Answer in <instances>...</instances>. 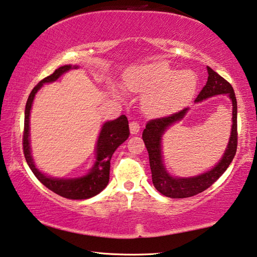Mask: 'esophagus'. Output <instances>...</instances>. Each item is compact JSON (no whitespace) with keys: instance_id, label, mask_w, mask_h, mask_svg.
Wrapping results in <instances>:
<instances>
[{"instance_id":"34e87169","label":"esophagus","mask_w":257,"mask_h":257,"mask_svg":"<svg viewBox=\"0 0 257 257\" xmlns=\"http://www.w3.org/2000/svg\"><path fill=\"white\" fill-rule=\"evenodd\" d=\"M130 131H131L132 134L139 133V131H140V124H139L136 120L130 121Z\"/></svg>"}]
</instances>
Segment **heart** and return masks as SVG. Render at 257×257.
<instances>
[{
  "label": "heart",
  "instance_id": "b5f03b06",
  "mask_svg": "<svg viewBox=\"0 0 257 257\" xmlns=\"http://www.w3.org/2000/svg\"><path fill=\"white\" fill-rule=\"evenodd\" d=\"M124 87L134 92L148 93L145 98L147 109L163 115L178 109L195 92L197 80L190 71L176 72L165 63L143 65L126 72Z\"/></svg>",
  "mask_w": 257,
  "mask_h": 257
}]
</instances>
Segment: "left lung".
<instances>
[{"label": "left lung", "mask_w": 257, "mask_h": 257, "mask_svg": "<svg viewBox=\"0 0 257 257\" xmlns=\"http://www.w3.org/2000/svg\"><path fill=\"white\" fill-rule=\"evenodd\" d=\"M206 69H208L209 74L208 81H206L204 87L202 88L199 96L196 97L195 101H201L205 98L220 93L228 94L232 101L231 136L229 139L227 150L224 152L223 158L220 160V163L214 168L211 169L210 172L202 174L200 176L190 178H174L169 176L165 170L163 161H161V137H163L167 127L183 118L187 111V108H184V109L168 116L150 119L147 123L142 134L143 141H145L148 154H149L154 186L161 194L167 197H172V199H184V197L194 196L205 191L206 188H209L226 172L237 151V100L235 91H233L231 84L227 80H224L221 75H219L217 72H214L209 66Z\"/></svg>", "instance_id": "obj_1"}]
</instances>
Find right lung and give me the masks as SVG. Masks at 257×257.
I'll return each instance as SVG.
<instances>
[{
  "instance_id": "obj_1",
  "label": "right lung",
  "mask_w": 257,
  "mask_h": 257,
  "mask_svg": "<svg viewBox=\"0 0 257 257\" xmlns=\"http://www.w3.org/2000/svg\"><path fill=\"white\" fill-rule=\"evenodd\" d=\"M76 69V66H73ZM72 69L71 65H64L56 69L51 75L46 76L36 85L30 92L28 100L26 103L25 110V127L24 136H22V149L27 164L38 181L46 186L48 190L53 191L56 194L71 200H84L97 195L109 182V170H110V159L114 151L130 137L128 120L125 115H121L115 120L107 121L103 124L102 130L97 142V159L93 168L84 177L75 179H58L51 178L43 175L35 167L33 158L30 155L29 146V115L31 105H33L36 92L42 87L43 83L53 82L56 79L65 73L66 71Z\"/></svg>"
}]
</instances>
